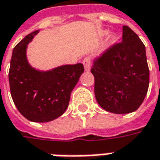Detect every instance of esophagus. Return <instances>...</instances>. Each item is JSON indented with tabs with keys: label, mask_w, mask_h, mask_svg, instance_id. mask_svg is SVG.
Returning a JSON list of instances; mask_svg holds the SVG:
<instances>
[{
	"label": "esophagus",
	"mask_w": 160,
	"mask_h": 160,
	"mask_svg": "<svg viewBox=\"0 0 160 160\" xmlns=\"http://www.w3.org/2000/svg\"><path fill=\"white\" fill-rule=\"evenodd\" d=\"M83 64L84 67H85V70L88 72V71H90V68H91V59L89 57H87V58H85L83 61Z\"/></svg>",
	"instance_id": "obj_1"
}]
</instances>
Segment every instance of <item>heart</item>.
<instances>
[{
	"mask_svg": "<svg viewBox=\"0 0 160 160\" xmlns=\"http://www.w3.org/2000/svg\"><path fill=\"white\" fill-rule=\"evenodd\" d=\"M108 33L107 31H105V32H103V33H102V35H106ZM117 41V38L115 36H112L111 38V43H114L115 42Z\"/></svg>",
	"mask_w": 160,
	"mask_h": 160,
	"instance_id": "obj_1",
	"label": "heart"
}]
</instances>
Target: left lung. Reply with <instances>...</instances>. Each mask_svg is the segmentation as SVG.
Wrapping results in <instances>:
<instances>
[{"instance_id":"left-lung-1","label":"left lung","mask_w":160,"mask_h":160,"mask_svg":"<svg viewBox=\"0 0 160 160\" xmlns=\"http://www.w3.org/2000/svg\"><path fill=\"white\" fill-rule=\"evenodd\" d=\"M95 79L94 92L105 111L127 114L136 111L149 87L146 48L136 33L122 27V40L94 60L91 69Z\"/></svg>"}]
</instances>
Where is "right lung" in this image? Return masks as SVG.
Masks as SVG:
<instances>
[{
	"mask_svg": "<svg viewBox=\"0 0 160 160\" xmlns=\"http://www.w3.org/2000/svg\"><path fill=\"white\" fill-rule=\"evenodd\" d=\"M38 32L28 34L13 48L8 78L12 101L20 114L32 122H46L65 112L84 66L82 63L63 65L49 71L32 68L26 49Z\"/></svg>",
	"mask_w": 160,
	"mask_h": 160,
	"instance_id": "add662e5",
	"label": "right lung"
}]
</instances>
